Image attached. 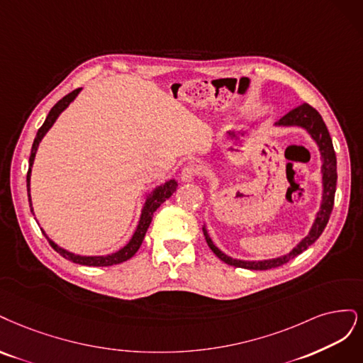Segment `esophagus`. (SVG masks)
I'll return each instance as SVG.
<instances>
[{
  "label": "esophagus",
  "instance_id": "1",
  "mask_svg": "<svg viewBox=\"0 0 363 363\" xmlns=\"http://www.w3.org/2000/svg\"><path fill=\"white\" fill-rule=\"evenodd\" d=\"M197 177H199V169H197L196 166H193V164L185 166V167L182 169V172H181V181H182V182H191V181H194Z\"/></svg>",
  "mask_w": 363,
  "mask_h": 363
}]
</instances>
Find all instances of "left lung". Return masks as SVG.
Segmentation results:
<instances>
[{
    "mask_svg": "<svg viewBox=\"0 0 363 363\" xmlns=\"http://www.w3.org/2000/svg\"><path fill=\"white\" fill-rule=\"evenodd\" d=\"M274 126L280 128H291V126H297L305 130L311 138L313 140V143L317 145L320 150V160H321V177H323V196H321V203L318 213L315 214L313 223L308 232V235L305 238H301L296 247H292L286 255L282 256H276V258L272 259H259V261H245V259H237L232 258V256L226 255L225 252H221L217 245L213 242L211 237H209L206 225L203 223L202 230L205 240L218 258L233 267H241V268H247V270H270V268H276L279 265H284L288 261L294 259L296 256H298L301 252H305L309 245H312L315 241L320 238L323 233L327 221L330 218L332 209H333V201H335V191H336V179H337V173H336V155H335V149L332 143V137L329 134V130L320 116V113L312 108L309 104H301L294 110H291L286 113L282 119H279Z\"/></svg>",
    "mask_w": 363,
    "mask_h": 363,
    "instance_id": "8db88e82",
    "label": "left lung"
}]
</instances>
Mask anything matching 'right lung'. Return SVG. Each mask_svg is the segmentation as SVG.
<instances>
[{"label": "right lung", "instance_id": "add662e5", "mask_svg": "<svg viewBox=\"0 0 363 363\" xmlns=\"http://www.w3.org/2000/svg\"><path fill=\"white\" fill-rule=\"evenodd\" d=\"M83 89H77L74 90L72 93H69V95H66L63 99L58 101L54 107L51 108L50 114L46 116V119L43 122V125L39 128V131L36 134V137H34V142H33V147H31V154H30V160H28V173H27V191H28V202H30V208H31V213L34 214V209H33V203H31V194H30V181H31V169H33V164H34V158H36V152L39 149V145L42 142V138L46 135V133H48L52 125L55 123V121L58 119V116H60L69 105H71L75 98L79 95V91ZM178 189V182L174 179H169L166 181L164 184L161 185H157L155 189H152L146 197H145V203H143V208H142V214H140V220H138V225L133 233L131 240L128 241L122 249H119L118 252H113V253H108V255H78V253H74V252H69L63 247H60V245L55 244L48 235H46V232L42 229L43 235L48 238L51 247L57 252L60 253L63 258L72 261L75 264H79V265H90V267H108V265H116V264H121V262H125L130 258H133V256L137 253V250L140 249V245H142L143 240H145V235L147 232V228L150 225L152 221V217H154V213L157 211V209L160 208L161 203H164L167 199L177 191ZM36 218V217H34Z\"/></svg>", "mask_w": 363, "mask_h": 363}]
</instances>
